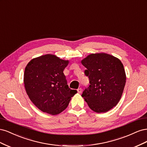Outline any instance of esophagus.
<instances>
[{
  "label": "esophagus",
  "mask_w": 147,
  "mask_h": 147,
  "mask_svg": "<svg viewBox=\"0 0 147 147\" xmlns=\"http://www.w3.org/2000/svg\"><path fill=\"white\" fill-rule=\"evenodd\" d=\"M77 91L78 93H82V89L80 88H78L77 90Z\"/></svg>",
  "instance_id": "1"
}]
</instances>
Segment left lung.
Here are the masks:
<instances>
[{
  "label": "left lung",
  "mask_w": 147,
  "mask_h": 147,
  "mask_svg": "<svg viewBox=\"0 0 147 147\" xmlns=\"http://www.w3.org/2000/svg\"><path fill=\"white\" fill-rule=\"evenodd\" d=\"M82 64L86 68L84 73L90 81L82 96L89 107L102 113L116 106L126 79L121 61L106 53H96L88 56Z\"/></svg>",
  "instance_id": "1"
}]
</instances>
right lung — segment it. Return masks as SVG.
I'll use <instances>...</instances> for the list:
<instances>
[{
  "instance_id": "1",
  "label": "right lung",
  "mask_w": 147,
  "mask_h": 147,
  "mask_svg": "<svg viewBox=\"0 0 147 147\" xmlns=\"http://www.w3.org/2000/svg\"><path fill=\"white\" fill-rule=\"evenodd\" d=\"M69 61L45 55L31 60L26 67L24 83L30 100L43 112L55 115L64 110L77 91L67 85L63 73Z\"/></svg>"
}]
</instances>
